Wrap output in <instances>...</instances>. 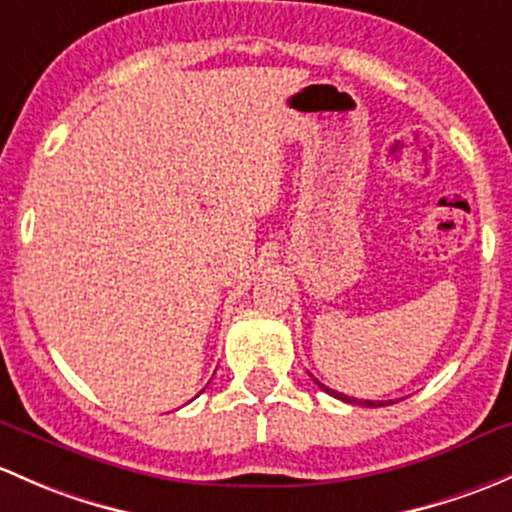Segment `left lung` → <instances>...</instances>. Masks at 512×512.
Listing matches in <instances>:
<instances>
[{
	"mask_svg": "<svg viewBox=\"0 0 512 512\" xmlns=\"http://www.w3.org/2000/svg\"><path fill=\"white\" fill-rule=\"evenodd\" d=\"M315 382H318V379H315ZM318 387H320V389H325V392L333 394L335 399H342V402H347V404H362V407H387V404H389V402H372V399H355V397H347V394L335 392V389L325 387V384H320V382H318Z\"/></svg>",
	"mask_w": 512,
	"mask_h": 512,
	"instance_id": "obj_1",
	"label": "left lung"
}]
</instances>
